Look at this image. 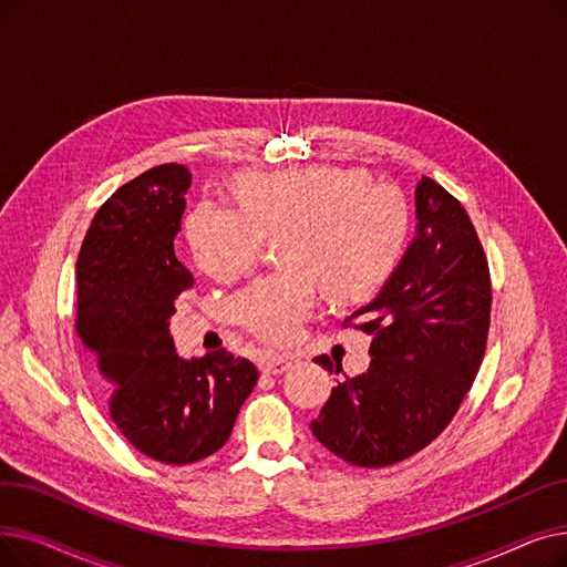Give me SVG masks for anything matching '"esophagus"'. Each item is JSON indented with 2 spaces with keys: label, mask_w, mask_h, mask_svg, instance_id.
<instances>
[{
  "label": "esophagus",
  "mask_w": 567,
  "mask_h": 567,
  "mask_svg": "<svg viewBox=\"0 0 567 567\" xmlns=\"http://www.w3.org/2000/svg\"><path fill=\"white\" fill-rule=\"evenodd\" d=\"M291 368V355L280 353V351H268L261 359V370L266 374H282Z\"/></svg>",
  "instance_id": "34e87169"
}]
</instances>
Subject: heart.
Returning a JSON list of instances; mask_svg holds the SVG:
<instances>
[{"label": "heart", "instance_id": "heart-1", "mask_svg": "<svg viewBox=\"0 0 567 567\" xmlns=\"http://www.w3.org/2000/svg\"><path fill=\"white\" fill-rule=\"evenodd\" d=\"M282 238L285 268L231 299L236 323L266 342H289L315 310L321 285L340 301L370 293L395 264L406 208L400 195L372 186L355 167L250 172L236 202L202 199L186 218V238L202 271L236 280L257 264L266 234Z\"/></svg>", "mask_w": 567, "mask_h": 567}]
</instances>
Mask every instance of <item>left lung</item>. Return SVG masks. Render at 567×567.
<instances>
[{
  "instance_id": "1",
  "label": "left lung",
  "mask_w": 567,
  "mask_h": 567,
  "mask_svg": "<svg viewBox=\"0 0 567 567\" xmlns=\"http://www.w3.org/2000/svg\"><path fill=\"white\" fill-rule=\"evenodd\" d=\"M415 220L413 241L377 299L347 319L372 336L370 368L340 381L310 423L323 449L353 466H391L430 445L485 355L492 282L468 214L423 176ZM315 363L333 372L326 353Z\"/></svg>"
}]
</instances>
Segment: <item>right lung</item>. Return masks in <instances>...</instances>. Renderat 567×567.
<instances>
[{
	"label": "right lung",
	"instance_id": "right-lung-1",
	"mask_svg": "<svg viewBox=\"0 0 567 567\" xmlns=\"http://www.w3.org/2000/svg\"><path fill=\"white\" fill-rule=\"evenodd\" d=\"M190 176L167 163L118 188L94 216L75 266V331L110 391V419L140 453L176 466L223 449L259 379L225 349L190 361L174 349V301L195 282L174 255Z\"/></svg>",
	"mask_w": 567,
	"mask_h": 567
}]
</instances>
